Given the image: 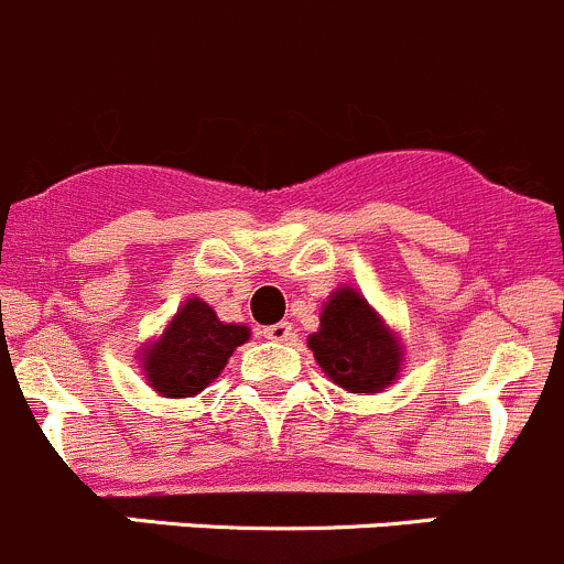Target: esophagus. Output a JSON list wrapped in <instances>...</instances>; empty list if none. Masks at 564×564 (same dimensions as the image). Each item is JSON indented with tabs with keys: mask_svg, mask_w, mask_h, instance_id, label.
Masks as SVG:
<instances>
[{
	"mask_svg": "<svg viewBox=\"0 0 564 564\" xmlns=\"http://www.w3.org/2000/svg\"><path fill=\"white\" fill-rule=\"evenodd\" d=\"M290 334H293V326H290V323H274V326L263 328V337L274 339V343H288Z\"/></svg>",
	"mask_w": 564,
	"mask_h": 564,
	"instance_id": "34e87169",
	"label": "esophagus"
}]
</instances>
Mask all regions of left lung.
<instances>
[{"mask_svg":"<svg viewBox=\"0 0 564 564\" xmlns=\"http://www.w3.org/2000/svg\"><path fill=\"white\" fill-rule=\"evenodd\" d=\"M317 365L348 392H381L400 372V345L354 288H339L310 337Z\"/></svg>","mask_w":564,"mask_h":564,"instance_id":"obj_1","label":"left lung"}]
</instances>
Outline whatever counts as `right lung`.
Returning <instances> with one entry per match:
<instances>
[{
    "mask_svg": "<svg viewBox=\"0 0 564 564\" xmlns=\"http://www.w3.org/2000/svg\"><path fill=\"white\" fill-rule=\"evenodd\" d=\"M247 339V326L221 323L205 301L188 299L164 337L144 350V376L159 394L192 398L219 378L232 350Z\"/></svg>",
    "mask_w": 564,
    "mask_h": 564,
    "instance_id": "1",
    "label": "right lung"
}]
</instances>
